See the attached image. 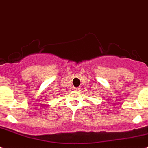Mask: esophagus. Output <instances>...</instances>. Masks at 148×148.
<instances>
[{
  "instance_id": "obj_1",
  "label": "esophagus",
  "mask_w": 148,
  "mask_h": 148,
  "mask_svg": "<svg viewBox=\"0 0 148 148\" xmlns=\"http://www.w3.org/2000/svg\"><path fill=\"white\" fill-rule=\"evenodd\" d=\"M74 90H79L81 89V88L80 87H77V88H74Z\"/></svg>"
}]
</instances>
